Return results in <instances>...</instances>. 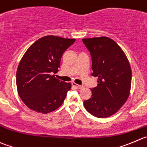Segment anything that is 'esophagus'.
I'll list each match as a JSON object with an SVG mask.
<instances>
[{
  "label": "esophagus",
  "mask_w": 147,
  "mask_h": 147,
  "mask_svg": "<svg viewBox=\"0 0 147 147\" xmlns=\"http://www.w3.org/2000/svg\"><path fill=\"white\" fill-rule=\"evenodd\" d=\"M72 85L74 86L76 89H82V88L84 87L82 85H79V84H76V83H74V82L72 83Z\"/></svg>",
  "instance_id": "1"
}]
</instances>
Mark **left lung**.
Instances as JSON below:
<instances>
[{
  "mask_svg": "<svg viewBox=\"0 0 147 147\" xmlns=\"http://www.w3.org/2000/svg\"><path fill=\"white\" fill-rule=\"evenodd\" d=\"M92 57V75L98 77L91 89L92 97L84 101L85 109L94 116L107 118L116 113L130 94L132 73L123 50L107 37L82 39Z\"/></svg>",
  "mask_w": 147,
  "mask_h": 147,
  "instance_id": "left-lung-1",
  "label": "left lung"
}]
</instances>
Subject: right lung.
Instances as JSON below:
<instances>
[{
    "mask_svg": "<svg viewBox=\"0 0 147 147\" xmlns=\"http://www.w3.org/2000/svg\"><path fill=\"white\" fill-rule=\"evenodd\" d=\"M75 41L47 35L27 49L16 71V86L19 97L30 110L46 114L63 104L71 84L52 74L58 72L63 54Z\"/></svg>",
    "mask_w": 147,
    "mask_h": 147,
    "instance_id": "add662e5",
    "label": "right lung"
}]
</instances>
